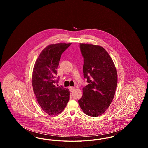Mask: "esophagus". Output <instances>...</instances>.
<instances>
[{
    "label": "esophagus",
    "instance_id": "1",
    "mask_svg": "<svg viewBox=\"0 0 148 148\" xmlns=\"http://www.w3.org/2000/svg\"><path fill=\"white\" fill-rule=\"evenodd\" d=\"M69 89H70V90H71V91H73V90H74L75 89V87H72V86H70V87H69Z\"/></svg>",
    "mask_w": 148,
    "mask_h": 148
}]
</instances>
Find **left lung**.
<instances>
[{"mask_svg": "<svg viewBox=\"0 0 148 148\" xmlns=\"http://www.w3.org/2000/svg\"><path fill=\"white\" fill-rule=\"evenodd\" d=\"M84 58L83 74L88 85L78 100L83 112L97 117L106 112L113 100L118 76L111 57L104 48L89 44H80Z\"/></svg>", "mask_w": 148, "mask_h": 148, "instance_id": "left-lung-1", "label": "left lung"}]
</instances>
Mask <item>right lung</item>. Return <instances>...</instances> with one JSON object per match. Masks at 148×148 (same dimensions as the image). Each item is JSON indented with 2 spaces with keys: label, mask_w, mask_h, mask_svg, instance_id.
<instances>
[{
  "label": "right lung",
  "mask_w": 148,
  "mask_h": 148,
  "mask_svg": "<svg viewBox=\"0 0 148 148\" xmlns=\"http://www.w3.org/2000/svg\"><path fill=\"white\" fill-rule=\"evenodd\" d=\"M71 43L51 44L42 50L35 62L32 85L37 101L42 110L50 115L61 113L68 103L70 92L63 86H56L59 77L57 69L64 51Z\"/></svg>",
  "instance_id": "obj_1"
}]
</instances>
